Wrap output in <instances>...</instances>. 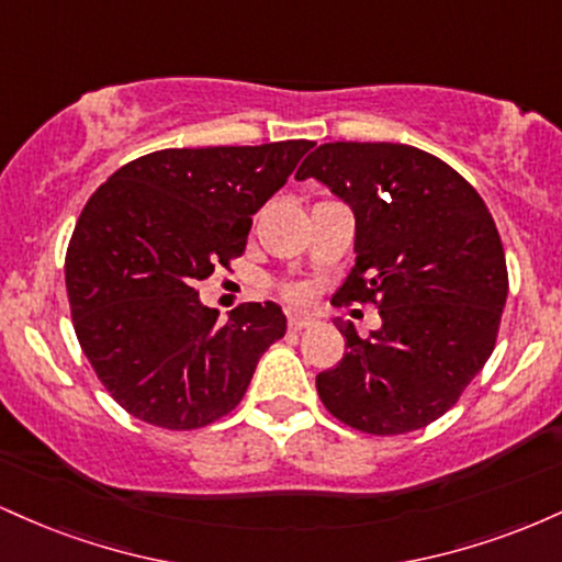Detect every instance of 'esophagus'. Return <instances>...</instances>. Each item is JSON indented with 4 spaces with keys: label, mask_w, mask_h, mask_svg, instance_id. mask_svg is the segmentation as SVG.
Masks as SVG:
<instances>
[{
    "label": "esophagus",
    "mask_w": 562,
    "mask_h": 562,
    "mask_svg": "<svg viewBox=\"0 0 562 562\" xmlns=\"http://www.w3.org/2000/svg\"><path fill=\"white\" fill-rule=\"evenodd\" d=\"M314 319L308 317V314H290L288 319V327L290 330H306V327H312Z\"/></svg>",
    "instance_id": "obj_1"
}]
</instances>
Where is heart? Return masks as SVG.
I'll use <instances>...</instances> for the list:
<instances>
[{
  "instance_id": "obj_1",
  "label": "heart",
  "mask_w": 562,
  "mask_h": 562,
  "mask_svg": "<svg viewBox=\"0 0 562 562\" xmlns=\"http://www.w3.org/2000/svg\"><path fill=\"white\" fill-rule=\"evenodd\" d=\"M288 299L303 301V290H301V288H290V290H288Z\"/></svg>"
}]
</instances>
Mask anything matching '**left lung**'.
<instances>
[{
  "instance_id": "obj_1",
  "label": "left lung",
  "mask_w": 562,
  "mask_h": 562,
  "mask_svg": "<svg viewBox=\"0 0 562 562\" xmlns=\"http://www.w3.org/2000/svg\"><path fill=\"white\" fill-rule=\"evenodd\" d=\"M351 209V274L340 301H372L362 338L335 319L346 353L317 375L322 404L351 428L396 436L457 404L492 357L507 263L486 203L451 166L393 142H327L301 164Z\"/></svg>"
}]
</instances>
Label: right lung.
<instances>
[{
	"instance_id": "right-lung-1",
	"label": "right lung",
	"mask_w": 562,
	"mask_h": 562,
	"mask_svg": "<svg viewBox=\"0 0 562 562\" xmlns=\"http://www.w3.org/2000/svg\"><path fill=\"white\" fill-rule=\"evenodd\" d=\"M312 147L158 150L121 166L83 205L66 254L70 314L89 364L128 415L192 430L240 404L288 319L267 301L218 322L195 282L243 256L250 216Z\"/></svg>"
}]
</instances>
